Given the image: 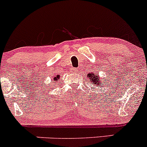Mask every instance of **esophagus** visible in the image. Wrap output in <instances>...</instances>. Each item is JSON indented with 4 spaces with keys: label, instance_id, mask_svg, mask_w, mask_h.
Listing matches in <instances>:
<instances>
[{
    "label": "esophagus",
    "instance_id": "esophagus-1",
    "mask_svg": "<svg viewBox=\"0 0 147 147\" xmlns=\"http://www.w3.org/2000/svg\"><path fill=\"white\" fill-rule=\"evenodd\" d=\"M70 71L72 72H78V69H77V68H71Z\"/></svg>",
    "mask_w": 147,
    "mask_h": 147
}]
</instances>
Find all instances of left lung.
Returning <instances> with one entry per match:
<instances>
[{"mask_svg": "<svg viewBox=\"0 0 147 147\" xmlns=\"http://www.w3.org/2000/svg\"><path fill=\"white\" fill-rule=\"evenodd\" d=\"M87 77L89 79V80H90V82L92 83L93 85L100 86V83L102 82V80L100 78L99 75H97V73L91 72L90 73L87 74Z\"/></svg>", "mask_w": 147, "mask_h": 147, "instance_id": "obj_1", "label": "left lung"}]
</instances>
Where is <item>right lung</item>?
Masks as SVG:
<instances>
[{
	"label": "right lung",
	"mask_w": 147,
	"mask_h": 147,
	"mask_svg": "<svg viewBox=\"0 0 147 147\" xmlns=\"http://www.w3.org/2000/svg\"><path fill=\"white\" fill-rule=\"evenodd\" d=\"M60 76L59 75H56V76L54 78H53V80H54V81H53V82H57V80L60 79Z\"/></svg>",
	"instance_id": "obj_1"
}]
</instances>
